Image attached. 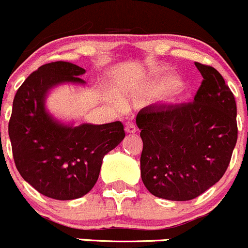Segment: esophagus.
Instances as JSON below:
<instances>
[{
	"mask_svg": "<svg viewBox=\"0 0 248 248\" xmlns=\"http://www.w3.org/2000/svg\"><path fill=\"white\" fill-rule=\"evenodd\" d=\"M124 129H126L127 133H135V132L137 131V127H136L135 124H132V122H128V124H126V127H124Z\"/></svg>",
	"mask_w": 248,
	"mask_h": 248,
	"instance_id": "obj_1",
	"label": "esophagus"
}]
</instances>
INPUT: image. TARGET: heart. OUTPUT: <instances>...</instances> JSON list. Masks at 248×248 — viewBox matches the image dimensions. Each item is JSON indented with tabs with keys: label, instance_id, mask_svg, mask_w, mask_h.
I'll list each match as a JSON object with an SVG mask.
<instances>
[{
	"label": "heart",
	"instance_id": "1",
	"mask_svg": "<svg viewBox=\"0 0 248 248\" xmlns=\"http://www.w3.org/2000/svg\"><path fill=\"white\" fill-rule=\"evenodd\" d=\"M148 88L154 95L163 94L164 99L169 104H181L186 100V87L184 83L179 82L176 76L169 75L150 79L148 82Z\"/></svg>",
	"mask_w": 248,
	"mask_h": 248
}]
</instances>
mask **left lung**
I'll return each mask as SVG.
<instances>
[{
    "mask_svg": "<svg viewBox=\"0 0 248 248\" xmlns=\"http://www.w3.org/2000/svg\"><path fill=\"white\" fill-rule=\"evenodd\" d=\"M203 80L193 103L149 105L136 117L148 191L169 201L198 197L223 177L237 140L236 101L215 68L196 62Z\"/></svg>",
    "mask_w": 248,
    "mask_h": 248,
    "instance_id": "left-lung-1",
    "label": "left lung"
}]
</instances>
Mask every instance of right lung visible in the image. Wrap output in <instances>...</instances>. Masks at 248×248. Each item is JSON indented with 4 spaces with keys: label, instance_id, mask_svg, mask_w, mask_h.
Masks as SVG:
<instances>
[{
    "label": "right lung",
    "instance_id": "1",
    "mask_svg": "<svg viewBox=\"0 0 248 248\" xmlns=\"http://www.w3.org/2000/svg\"><path fill=\"white\" fill-rule=\"evenodd\" d=\"M85 69L57 61L39 67L13 100L8 124L13 158L20 176L38 192L59 201L83 197L94 187L104 156L124 138L120 121L105 124H64L46 110L50 90L85 85Z\"/></svg>",
    "mask_w": 248,
    "mask_h": 248
}]
</instances>
